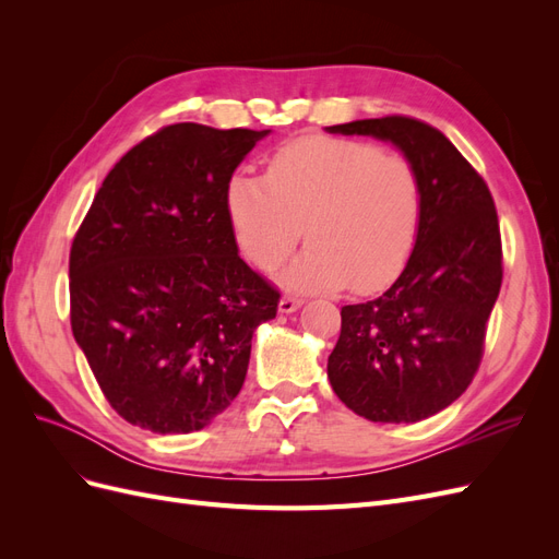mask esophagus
I'll use <instances>...</instances> for the list:
<instances>
[{
  "label": "esophagus",
  "mask_w": 559,
  "mask_h": 559,
  "mask_svg": "<svg viewBox=\"0 0 559 559\" xmlns=\"http://www.w3.org/2000/svg\"><path fill=\"white\" fill-rule=\"evenodd\" d=\"M302 298H298V296H282V300H280V312H284V314H292V312H296L300 306H302Z\"/></svg>",
  "instance_id": "obj_1"
}]
</instances>
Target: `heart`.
Masks as SVG:
<instances>
[{"instance_id":"1","label":"heart","mask_w":559,"mask_h":559,"mask_svg":"<svg viewBox=\"0 0 559 559\" xmlns=\"http://www.w3.org/2000/svg\"><path fill=\"white\" fill-rule=\"evenodd\" d=\"M226 212L245 257L265 273L308 233V249L284 270L294 292H357L392 284L408 263L421 224V183L396 154L357 140L300 138L280 146L265 177L238 173Z\"/></svg>"}]
</instances>
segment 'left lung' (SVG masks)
Wrapping results in <instances>:
<instances>
[{
  "instance_id": "left-lung-1",
  "label": "left lung",
  "mask_w": 559,
  "mask_h": 559,
  "mask_svg": "<svg viewBox=\"0 0 559 559\" xmlns=\"http://www.w3.org/2000/svg\"><path fill=\"white\" fill-rule=\"evenodd\" d=\"M392 142L421 183L417 242L376 300L341 310L329 380L349 411L413 425L460 399L483 359L501 289V235L492 193L441 130L408 116L326 128Z\"/></svg>"
}]
</instances>
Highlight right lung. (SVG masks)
Listing matches in <instances>:
<instances>
[{
  "label": "right lung",
  "mask_w": 559,
  "mask_h": 559,
  "mask_svg": "<svg viewBox=\"0 0 559 559\" xmlns=\"http://www.w3.org/2000/svg\"><path fill=\"white\" fill-rule=\"evenodd\" d=\"M270 130L175 123L114 165L70 251L72 333L111 408L191 433L245 384L280 292L240 259L226 186Z\"/></svg>",
  "instance_id": "add662e5"
}]
</instances>
